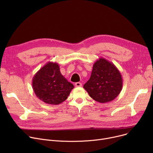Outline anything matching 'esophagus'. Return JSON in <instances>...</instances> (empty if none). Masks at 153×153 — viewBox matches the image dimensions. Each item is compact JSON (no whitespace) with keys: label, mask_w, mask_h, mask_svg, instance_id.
Instances as JSON below:
<instances>
[{"label":"esophagus","mask_w":153,"mask_h":153,"mask_svg":"<svg viewBox=\"0 0 153 153\" xmlns=\"http://www.w3.org/2000/svg\"><path fill=\"white\" fill-rule=\"evenodd\" d=\"M75 85H76V87H82V84L81 83V82H76V84H75Z\"/></svg>","instance_id":"esophagus-1"}]
</instances>
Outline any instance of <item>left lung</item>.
<instances>
[{"instance_id": "obj_1", "label": "left lung", "mask_w": 153, "mask_h": 153, "mask_svg": "<svg viewBox=\"0 0 153 153\" xmlns=\"http://www.w3.org/2000/svg\"><path fill=\"white\" fill-rule=\"evenodd\" d=\"M122 86V77L117 68L105 58H100L94 62L91 77L84 88L94 100L107 103L117 97Z\"/></svg>"}]
</instances>
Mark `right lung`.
<instances>
[{
    "mask_svg": "<svg viewBox=\"0 0 153 153\" xmlns=\"http://www.w3.org/2000/svg\"><path fill=\"white\" fill-rule=\"evenodd\" d=\"M59 69L58 63L48 62L32 79L36 97L50 105H58L65 101L74 87L61 74Z\"/></svg>",
    "mask_w": 153,
    "mask_h": 153,
    "instance_id": "obj_1",
    "label": "right lung"
}]
</instances>
